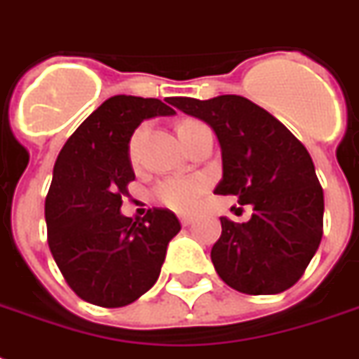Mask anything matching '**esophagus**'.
Masks as SVG:
<instances>
[{
	"label": "esophagus",
	"mask_w": 359,
	"mask_h": 359,
	"mask_svg": "<svg viewBox=\"0 0 359 359\" xmlns=\"http://www.w3.org/2000/svg\"><path fill=\"white\" fill-rule=\"evenodd\" d=\"M180 224L184 225V227H188V225H190V224H194V216L182 214V216H180Z\"/></svg>",
	"instance_id": "34e87169"
}]
</instances>
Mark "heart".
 <instances>
[{"label": "heart", "instance_id": "heart-1", "mask_svg": "<svg viewBox=\"0 0 359 359\" xmlns=\"http://www.w3.org/2000/svg\"><path fill=\"white\" fill-rule=\"evenodd\" d=\"M184 123H191V121H184ZM180 123V124H184ZM137 140H140V132H135L130 143V156L134 158L135 147H137ZM207 179H203L199 175H188V177H171V179H163L160 184L154 188V199L160 205L177 210V212H190L197 207V203L201 199V196L207 190Z\"/></svg>", "mask_w": 359, "mask_h": 359}]
</instances>
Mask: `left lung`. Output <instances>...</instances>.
Masks as SVG:
<instances>
[{
    "label": "left lung",
    "instance_id": "left-lung-1",
    "mask_svg": "<svg viewBox=\"0 0 359 359\" xmlns=\"http://www.w3.org/2000/svg\"><path fill=\"white\" fill-rule=\"evenodd\" d=\"M175 108L210 124L224 177L214 194L251 205L250 222L222 219L210 259L244 294H278L306 272L323 238L324 194L309 152L285 124L238 95L173 98Z\"/></svg>",
    "mask_w": 359,
    "mask_h": 359
}]
</instances>
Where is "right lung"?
Returning <instances> with one entry per match:
<instances>
[{"mask_svg": "<svg viewBox=\"0 0 359 359\" xmlns=\"http://www.w3.org/2000/svg\"><path fill=\"white\" fill-rule=\"evenodd\" d=\"M160 115L175 109L158 98H108L67 140L53 165L44 205L48 245L70 289L95 306L123 307L145 294L180 231L168 208H152L143 219L121 214L135 179L130 137Z\"/></svg>", "mask_w": 359, "mask_h": 359, "instance_id": "obj_1", "label": "right lung"}]
</instances>
